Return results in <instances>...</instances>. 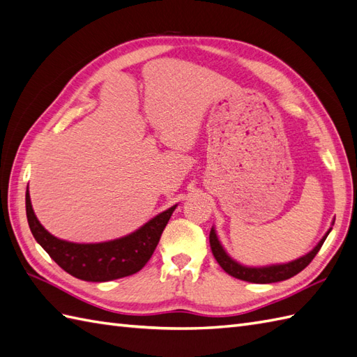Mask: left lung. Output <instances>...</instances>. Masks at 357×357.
I'll return each mask as SVG.
<instances>
[{
	"label": "left lung",
	"instance_id": "1",
	"mask_svg": "<svg viewBox=\"0 0 357 357\" xmlns=\"http://www.w3.org/2000/svg\"><path fill=\"white\" fill-rule=\"evenodd\" d=\"M333 224H335V221H333ZM330 230H332V227L327 230L323 239H321L314 247V250H310L307 255H304L295 260H291V262L266 265V266H247V265H242V264L236 262L234 259H231L227 255V251L224 250L218 236H216V231L213 227L211 230V234H208V241H211V248H212V253L216 259V262L220 264V266L224 269L225 273L234 277V279L245 280L250 283H275V282L288 280V279H291V277L297 275L300 271H303V269L312 262V259L317 256L319 248L323 247Z\"/></svg>",
	"mask_w": 357,
	"mask_h": 357
}]
</instances>
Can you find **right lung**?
Segmentation results:
<instances>
[{"label":"right lung","instance_id":"obj_1","mask_svg":"<svg viewBox=\"0 0 357 357\" xmlns=\"http://www.w3.org/2000/svg\"><path fill=\"white\" fill-rule=\"evenodd\" d=\"M176 207L177 204L155 215L127 236L98 244H77L59 239L45 230L34 215L29 186L25 192V211L34 239L60 268L84 282L116 280L141 271L153 256Z\"/></svg>","mask_w":357,"mask_h":357}]
</instances>
